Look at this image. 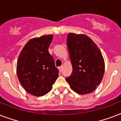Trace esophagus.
Returning a JSON list of instances; mask_svg holds the SVG:
<instances>
[{"mask_svg": "<svg viewBox=\"0 0 121 121\" xmlns=\"http://www.w3.org/2000/svg\"><path fill=\"white\" fill-rule=\"evenodd\" d=\"M58 69H59V71H60V72H62V70H63V66H59L58 67Z\"/></svg>", "mask_w": 121, "mask_h": 121, "instance_id": "esophagus-1", "label": "esophagus"}]
</instances>
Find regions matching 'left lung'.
Returning a JSON list of instances; mask_svg holds the SVG:
<instances>
[{
    "instance_id": "1",
    "label": "left lung",
    "mask_w": 121,
    "mask_h": 121,
    "mask_svg": "<svg viewBox=\"0 0 121 121\" xmlns=\"http://www.w3.org/2000/svg\"><path fill=\"white\" fill-rule=\"evenodd\" d=\"M66 43L73 72L66 80L77 94H90L95 90L104 74L105 63L101 52L85 35L69 33Z\"/></svg>"
}]
</instances>
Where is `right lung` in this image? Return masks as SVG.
Listing matches in <instances>:
<instances>
[{
  "label": "right lung",
  "instance_id": "obj_1",
  "mask_svg": "<svg viewBox=\"0 0 121 121\" xmlns=\"http://www.w3.org/2000/svg\"><path fill=\"white\" fill-rule=\"evenodd\" d=\"M52 39L53 35L32 39L26 44L18 58V79L26 91L35 96L48 94L58 77L59 70L48 51Z\"/></svg>",
  "mask_w": 121,
  "mask_h": 121
}]
</instances>
